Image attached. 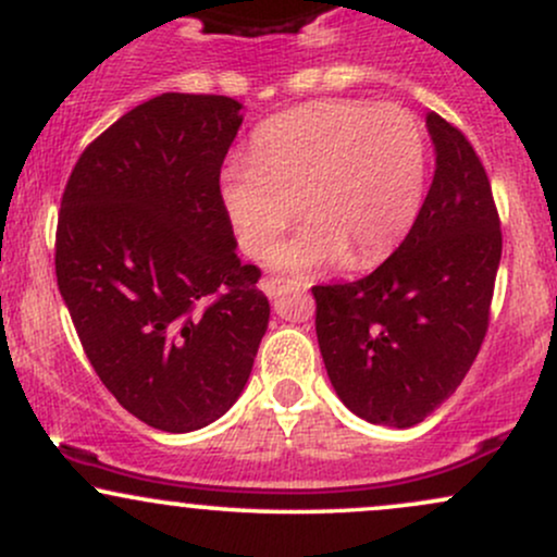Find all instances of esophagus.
Returning <instances> with one entry per match:
<instances>
[{"label": "esophagus", "mask_w": 557, "mask_h": 557, "mask_svg": "<svg viewBox=\"0 0 557 557\" xmlns=\"http://www.w3.org/2000/svg\"><path fill=\"white\" fill-rule=\"evenodd\" d=\"M261 290L267 293L270 298H280L285 296V293H293V290H306V287H300L298 283H293V280H283V277H267L261 280Z\"/></svg>", "instance_id": "34e87169"}]
</instances>
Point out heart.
<instances>
[{
    "mask_svg": "<svg viewBox=\"0 0 557 557\" xmlns=\"http://www.w3.org/2000/svg\"><path fill=\"white\" fill-rule=\"evenodd\" d=\"M426 185V140L398 104L324 99L274 114L257 127L251 159L220 172V203L238 246L261 257L300 214L272 267L314 274L348 259H385L417 222Z\"/></svg>",
    "mask_w": 557,
    "mask_h": 557,
    "instance_id": "obj_1",
    "label": "heart"
}]
</instances>
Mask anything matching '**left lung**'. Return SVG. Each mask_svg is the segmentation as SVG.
<instances>
[{
    "instance_id": "left-lung-1",
    "label": "left lung",
    "mask_w": 557,
    "mask_h": 557,
    "mask_svg": "<svg viewBox=\"0 0 557 557\" xmlns=\"http://www.w3.org/2000/svg\"><path fill=\"white\" fill-rule=\"evenodd\" d=\"M434 177L406 240L367 277L311 287L330 382L356 417L424 421L456 393L490 327L500 216L474 146L426 114Z\"/></svg>"
}]
</instances>
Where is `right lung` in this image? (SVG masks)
<instances>
[{"label":"right lung","instance_id":"right-lung-1","mask_svg":"<svg viewBox=\"0 0 557 557\" xmlns=\"http://www.w3.org/2000/svg\"><path fill=\"white\" fill-rule=\"evenodd\" d=\"M240 110L230 96H154L86 146L62 194L57 285L83 350L120 406L162 432L220 419L270 324L220 203Z\"/></svg>","mask_w":557,"mask_h":557}]
</instances>
